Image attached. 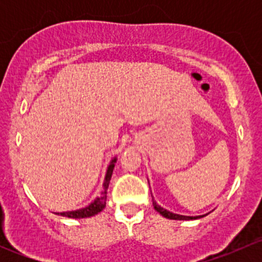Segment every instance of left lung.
Here are the masks:
<instances>
[{
	"label": "left lung",
	"instance_id": "1",
	"mask_svg": "<svg viewBox=\"0 0 262 262\" xmlns=\"http://www.w3.org/2000/svg\"><path fill=\"white\" fill-rule=\"evenodd\" d=\"M152 202H153V208H155V209L157 210V212L160 213L161 215H163V216H165V218H168V219H175V221H189V219H198V218H202V216H204V215L187 216V215H180V214L171 213V212H168V210H166V209H163V208H161L158 204H156V202L153 199H152Z\"/></svg>",
	"mask_w": 262,
	"mask_h": 262
}]
</instances>
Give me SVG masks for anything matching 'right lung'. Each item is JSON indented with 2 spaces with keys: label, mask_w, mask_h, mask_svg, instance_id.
<instances>
[{
  "label": "right lung",
  "mask_w": 262,
  "mask_h": 262,
  "mask_svg": "<svg viewBox=\"0 0 262 262\" xmlns=\"http://www.w3.org/2000/svg\"><path fill=\"white\" fill-rule=\"evenodd\" d=\"M116 162V158L110 162L109 167H107L106 171V176H105V181H104V189H102L101 194L100 196H97L89 207L86 208H82V209L78 210H72V212H63V213H57L58 215H63V216H68V218H76V219H80V218H89V216L92 215H96L97 213L101 212L102 209L105 208L106 205V194H107V187H109L110 184V179H112L113 175V170H114V166Z\"/></svg>",
  "instance_id": "obj_1"
}]
</instances>
